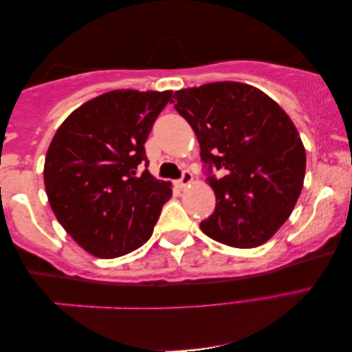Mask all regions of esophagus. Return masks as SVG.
Masks as SVG:
<instances>
[{"label": "esophagus", "instance_id": "1", "mask_svg": "<svg viewBox=\"0 0 352 352\" xmlns=\"http://www.w3.org/2000/svg\"><path fill=\"white\" fill-rule=\"evenodd\" d=\"M192 181H193V175H192V173H190L188 170H184L181 179L177 181V184H179L181 187H186V186H188V184L192 182Z\"/></svg>", "mask_w": 352, "mask_h": 352}]
</instances>
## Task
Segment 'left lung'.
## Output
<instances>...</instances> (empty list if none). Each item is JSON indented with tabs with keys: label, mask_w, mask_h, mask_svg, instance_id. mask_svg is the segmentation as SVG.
Instances as JSON below:
<instances>
[{
	"label": "left lung",
	"mask_w": 352,
	"mask_h": 352,
	"mask_svg": "<svg viewBox=\"0 0 352 352\" xmlns=\"http://www.w3.org/2000/svg\"><path fill=\"white\" fill-rule=\"evenodd\" d=\"M175 109L199 142L214 214L199 228L234 248H256L290 217L306 175V149L278 102L252 85L212 82L175 91ZM225 173L211 175L213 168Z\"/></svg>",
	"instance_id": "8db88e82"
}]
</instances>
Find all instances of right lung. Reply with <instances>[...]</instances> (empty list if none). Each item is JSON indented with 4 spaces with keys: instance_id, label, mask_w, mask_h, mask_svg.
I'll return each mask as SVG.
<instances>
[{
    "instance_id": "add662e5",
    "label": "right lung",
    "mask_w": 352,
    "mask_h": 352,
    "mask_svg": "<svg viewBox=\"0 0 352 352\" xmlns=\"http://www.w3.org/2000/svg\"><path fill=\"white\" fill-rule=\"evenodd\" d=\"M171 95L109 91L70 113L51 140L43 170L50 206L90 254L124 256L153 235L171 184L146 170L145 142Z\"/></svg>"
}]
</instances>
